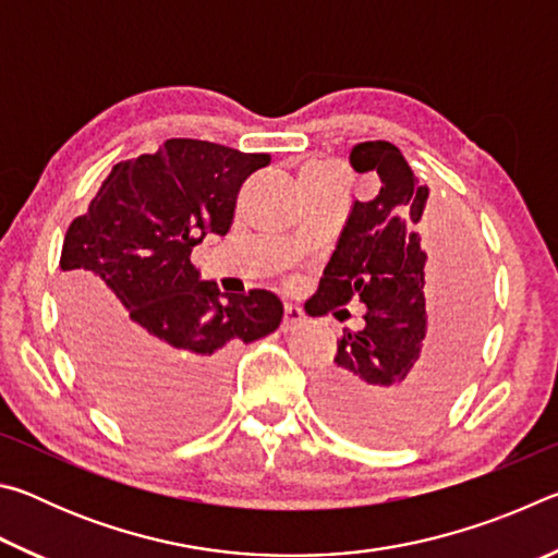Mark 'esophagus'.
I'll list each match as a JSON object with an SVG mask.
<instances>
[{"label": "esophagus", "mask_w": 558, "mask_h": 558, "mask_svg": "<svg viewBox=\"0 0 558 558\" xmlns=\"http://www.w3.org/2000/svg\"><path fill=\"white\" fill-rule=\"evenodd\" d=\"M302 319H305V313H302V310L298 307V305H286V317H282V329H292V327H298Z\"/></svg>", "instance_id": "34e87169"}]
</instances>
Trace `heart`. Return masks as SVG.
I'll return each mask as SVG.
<instances>
[{
  "instance_id": "b5f03b06",
  "label": "heart",
  "mask_w": 558,
  "mask_h": 558,
  "mask_svg": "<svg viewBox=\"0 0 558 558\" xmlns=\"http://www.w3.org/2000/svg\"><path fill=\"white\" fill-rule=\"evenodd\" d=\"M335 172H342L339 165L335 162H313L305 167V172H302V179H313V177H325V174H335Z\"/></svg>"
}]
</instances>
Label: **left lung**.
I'll use <instances>...</instances> for the list:
<instances>
[{"label": "left lung", "instance_id": "left-lung-1", "mask_svg": "<svg viewBox=\"0 0 558 558\" xmlns=\"http://www.w3.org/2000/svg\"><path fill=\"white\" fill-rule=\"evenodd\" d=\"M349 162L359 174L379 177L381 189L372 202H354L305 313L347 319L342 305L354 298L366 305V325L344 327L337 339L335 362L319 376L317 405L347 436L409 442L465 379L485 323V272L475 245L448 223L438 229L450 243L442 270L438 256L428 260L418 231L428 216V186L418 184L399 147L359 143ZM423 289L434 292L433 316Z\"/></svg>", "mask_w": 558, "mask_h": 558}]
</instances>
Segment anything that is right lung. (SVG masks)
<instances>
[{
	"mask_svg": "<svg viewBox=\"0 0 558 558\" xmlns=\"http://www.w3.org/2000/svg\"><path fill=\"white\" fill-rule=\"evenodd\" d=\"M270 155L174 137L110 169L63 239V317L93 396L143 438L209 423L239 342L276 332L270 290L221 292L199 280L192 248L226 235L245 179Z\"/></svg>",
	"mask_w": 558,
	"mask_h": 558,
	"instance_id": "obj_1",
	"label": "right lung"
}]
</instances>
